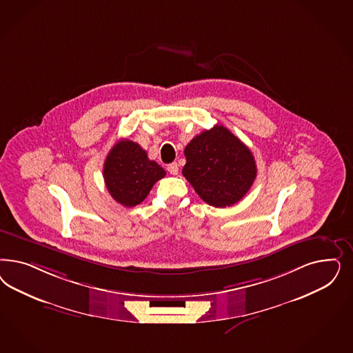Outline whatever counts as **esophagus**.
<instances>
[{"label":"esophagus","mask_w":353,"mask_h":353,"mask_svg":"<svg viewBox=\"0 0 353 353\" xmlns=\"http://www.w3.org/2000/svg\"><path fill=\"white\" fill-rule=\"evenodd\" d=\"M168 171L170 172L171 175H176L178 171H179V168H178V165L174 162V163H171V165L168 166Z\"/></svg>","instance_id":"esophagus-1"}]
</instances>
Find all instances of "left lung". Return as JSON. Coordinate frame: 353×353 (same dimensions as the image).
I'll use <instances>...</instances> for the list:
<instances>
[{"label": "left lung", "mask_w": 353, "mask_h": 353, "mask_svg": "<svg viewBox=\"0 0 353 353\" xmlns=\"http://www.w3.org/2000/svg\"><path fill=\"white\" fill-rule=\"evenodd\" d=\"M184 178L206 204L226 208L250 191L257 175L250 148L223 125L194 137L184 149Z\"/></svg>", "instance_id": "1"}]
</instances>
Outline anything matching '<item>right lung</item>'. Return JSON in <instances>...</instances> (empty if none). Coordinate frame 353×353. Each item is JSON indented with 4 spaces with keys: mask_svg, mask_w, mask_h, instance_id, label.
Segmentation results:
<instances>
[{
    "mask_svg": "<svg viewBox=\"0 0 353 353\" xmlns=\"http://www.w3.org/2000/svg\"><path fill=\"white\" fill-rule=\"evenodd\" d=\"M166 175L137 143L122 139L110 149L103 163V179L109 194L123 206H137L148 196L154 183Z\"/></svg>",
    "mask_w": 353,
    "mask_h": 353,
    "instance_id": "obj_1",
    "label": "right lung"
}]
</instances>
